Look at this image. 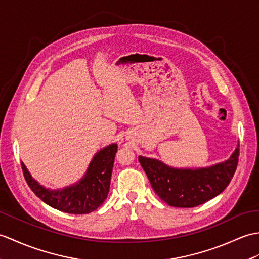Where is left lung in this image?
<instances>
[{
	"label": "left lung",
	"instance_id": "left-lung-1",
	"mask_svg": "<svg viewBox=\"0 0 259 259\" xmlns=\"http://www.w3.org/2000/svg\"><path fill=\"white\" fill-rule=\"evenodd\" d=\"M239 144L227 160L205 167H173L153 158L139 157L152 189L174 207H194L222 193L236 171Z\"/></svg>",
	"mask_w": 259,
	"mask_h": 259
}]
</instances>
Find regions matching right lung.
Returning <instances> with one entry per match:
<instances>
[{"label": "right lung", "instance_id": "1", "mask_svg": "<svg viewBox=\"0 0 259 259\" xmlns=\"http://www.w3.org/2000/svg\"><path fill=\"white\" fill-rule=\"evenodd\" d=\"M117 150V143L102 148L94 155L79 181L57 190L39 184L25 164L23 162L21 164L28 186L47 205L69 214H88L97 209L107 198Z\"/></svg>", "mask_w": 259, "mask_h": 259}]
</instances>
